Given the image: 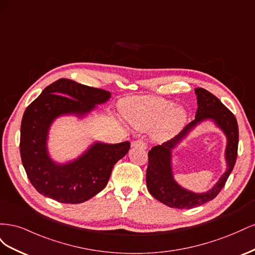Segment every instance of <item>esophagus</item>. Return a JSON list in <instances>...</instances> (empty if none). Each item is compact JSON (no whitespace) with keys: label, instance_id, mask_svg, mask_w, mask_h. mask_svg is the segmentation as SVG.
I'll use <instances>...</instances> for the list:
<instances>
[{"label":"esophagus","instance_id":"esophagus-1","mask_svg":"<svg viewBox=\"0 0 255 255\" xmlns=\"http://www.w3.org/2000/svg\"><path fill=\"white\" fill-rule=\"evenodd\" d=\"M132 146H133V148H139V149L144 150L146 148V144L141 140H135V141L132 142Z\"/></svg>","mask_w":255,"mask_h":255}]
</instances>
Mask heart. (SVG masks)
Returning a JSON list of instances; mask_svg holds the SVG:
<instances>
[{
    "mask_svg": "<svg viewBox=\"0 0 255 255\" xmlns=\"http://www.w3.org/2000/svg\"><path fill=\"white\" fill-rule=\"evenodd\" d=\"M121 111L130 126L140 130L155 128V138L166 140L180 132L187 120V113L171 100L157 97H128L121 103Z\"/></svg>",
    "mask_w": 255,
    "mask_h": 255,
    "instance_id": "b5f03b06",
    "label": "heart"
}]
</instances>
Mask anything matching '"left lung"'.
I'll return each instance as SVG.
<instances>
[{"label":"left lung","mask_w":255,"mask_h":255,"mask_svg":"<svg viewBox=\"0 0 255 255\" xmlns=\"http://www.w3.org/2000/svg\"><path fill=\"white\" fill-rule=\"evenodd\" d=\"M198 110L194 121L184 128L182 132L172 139L153 146L149 151V165L146 169V187L150 194L169 207L192 208L211 201L225 186L232 172L238 148V126L235 116L223 105L218 98L203 88H196ZM211 120L227 137L225 158L226 172L214 186L205 193H194L182 188L173 176L172 151L188 134L202 122Z\"/></svg>","instance_id":"8db88e82"}]
</instances>
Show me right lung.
I'll return each mask as SVG.
<instances>
[{
    "instance_id": "obj_1",
    "label": "right lung",
    "mask_w": 255,
    "mask_h": 255,
    "mask_svg": "<svg viewBox=\"0 0 255 255\" xmlns=\"http://www.w3.org/2000/svg\"><path fill=\"white\" fill-rule=\"evenodd\" d=\"M110 99V91L60 79L26 107L21 122L20 153L28 180L39 194L60 203L76 204L105 188L113 167L128 152V141H95L80 156L57 163L50 155L48 140L57 118L83 119Z\"/></svg>"
}]
</instances>
